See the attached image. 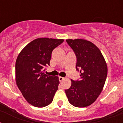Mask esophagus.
<instances>
[{"mask_svg":"<svg viewBox=\"0 0 123 123\" xmlns=\"http://www.w3.org/2000/svg\"><path fill=\"white\" fill-rule=\"evenodd\" d=\"M58 79H59L60 82H62V81L63 80V79H65V78H63V77H61V76H60L59 78H58Z\"/></svg>","mask_w":123,"mask_h":123,"instance_id":"obj_1","label":"esophagus"}]
</instances>
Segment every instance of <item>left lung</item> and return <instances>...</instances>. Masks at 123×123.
Instances as JSON below:
<instances>
[{"label":"left lung","instance_id":"left-lung-1","mask_svg":"<svg viewBox=\"0 0 123 123\" xmlns=\"http://www.w3.org/2000/svg\"><path fill=\"white\" fill-rule=\"evenodd\" d=\"M76 56V71L80 78L71 79V86L65 93L70 104L86 107L93 104L102 92L107 76V66L100 50L84 39L66 40Z\"/></svg>","mask_w":123,"mask_h":123}]
</instances>
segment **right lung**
<instances>
[{
    "mask_svg": "<svg viewBox=\"0 0 123 123\" xmlns=\"http://www.w3.org/2000/svg\"><path fill=\"white\" fill-rule=\"evenodd\" d=\"M63 39L38 38L28 44L17 57L15 64L16 82L27 102L36 107H44L53 101L58 89L57 76L44 74L50 66L53 50Z\"/></svg>",
    "mask_w": 123,
    "mask_h": 123,
    "instance_id": "add662e5",
    "label": "right lung"
}]
</instances>
